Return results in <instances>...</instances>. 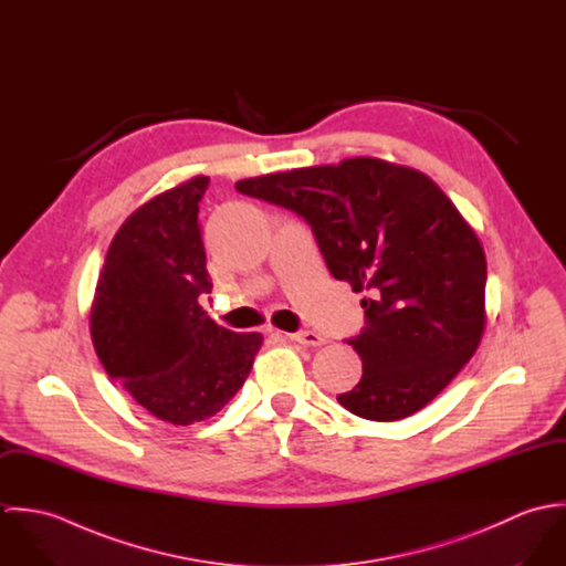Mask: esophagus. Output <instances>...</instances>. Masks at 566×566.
I'll use <instances>...</instances> for the list:
<instances>
[{
  "label": "esophagus",
  "mask_w": 566,
  "mask_h": 566,
  "mask_svg": "<svg viewBox=\"0 0 566 566\" xmlns=\"http://www.w3.org/2000/svg\"><path fill=\"white\" fill-rule=\"evenodd\" d=\"M285 337L303 344V346H323L324 337L316 331H298V333H287Z\"/></svg>",
  "instance_id": "1"
}]
</instances>
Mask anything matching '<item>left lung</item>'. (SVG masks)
Masks as SVG:
<instances>
[{
    "label": "left lung",
    "instance_id": "1",
    "mask_svg": "<svg viewBox=\"0 0 566 566\" xmlns=\"http://www.w3.org/2000/svg\"><path fill=\"white\" fill-rule=\"evenodd\" d=\"M303 218L328 272L361 301L364 326L346 342L361 381L337 401L368 420H401L436 399L484 333V248L453 202L420 171L346 159L235 182Z\"/></svg>",
    "mask_w": 566,
    "mask_h": 566
}]
</instances>
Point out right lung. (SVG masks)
I'll list each match as a JSON object with an SVG mask.
<instances>
[{"label":"right lung","mask_w":566,"mask_h":566,"mask_svg":"<svg viewBox=\"0 0 566 566\" xmlns=\"http://www.w3.org/2000/svg\"><path fill=\"white\" fill-rule=\"evenodd\" d=\"M196 176L137 209L108 245L91 310L95 353L115 384L157 418L191 424L240 390L263 337L213 323Z\"/></svg>","instance_id":"obj_1"}]
</instances>
